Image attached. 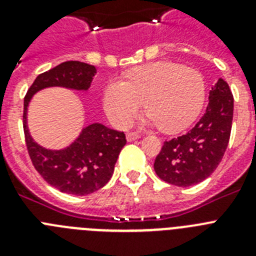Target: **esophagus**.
I'll use <instances>...</instances> for the list:
<instances>
[{"instance_id": "obj_1", "label": "esophagus", "mask_w": 256, "mask_h": 256, "mask_svg": "<svg viewBox=\"0 0 256 256\" xmlns=\"http://www.w3.org/2000/svg\"><path fill=\"white\" fill-rule=\"evenodd\" d=\"M141 136L138 133H134V132H130V133H126V141L128 142H132L136 141V140H138Z\"/></svg>"}]
</instances>
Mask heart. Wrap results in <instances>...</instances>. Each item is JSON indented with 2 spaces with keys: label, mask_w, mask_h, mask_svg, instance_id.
<instances>
[{
  "label": "heart",
  "mask_w": 256,
  "mask_h": 256,
  "mask_svg": "<svg viewBox=\"0 0 256 256\" xmlns=\"http://www.w3.org/2000/svg\"><path fill=\"white\" fill-rule=\"evenodd\" d=\"M205 97L206 86L200 72L176 62L158 61L130 72L123 82H108L102 102L115 126H130L144 102L148 112L146 123L176 133L195 122Z\"/></svg>",
  "instance_id": "b5f03b06"
}]
</instances>
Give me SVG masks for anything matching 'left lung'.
Instances as JSON below:
<instances>
[{"mask_svg":"<svg viewBox=\"0 0 256 256\" xmlns=\"http://www.w3.org/2000/svg\"><path fill=\"white\" fill-rule=\"evenodd\" d=\"M234 96L224 79L209 91L204 116L186 134L164 142L154 162L158 177L178 187H190L216 170L230 142Z\"/></svg>","mask_w":256,"mask_h":256,"instance_id":"obj_1","label":"left lung"}]
</instances>
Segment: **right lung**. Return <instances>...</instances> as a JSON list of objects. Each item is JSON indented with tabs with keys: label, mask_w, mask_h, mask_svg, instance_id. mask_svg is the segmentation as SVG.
<instances>
[{
	"label": "right lung",
	"mask_w": 256,
	"mask_h": 256,
	"mask_svg": "<svg viewBox=\"0 0 256 256\" xmlns=\"http://www.w3.org/2000/svg\"><path fill=\"white\" fill-rule=\"evenodd\" d=\"M96 68L80 61H65L40 74L24 98V133L32 162L48 184L70 195H90L102 188L114 173L115 162L126 144V134L101 123L84 126L69 146L52 150L33 140L28 128L32 97L42 90L61 87L73 91L90 90Z\"/></svg>",
	"instance_id": "add662e5"
}]
</instances>
